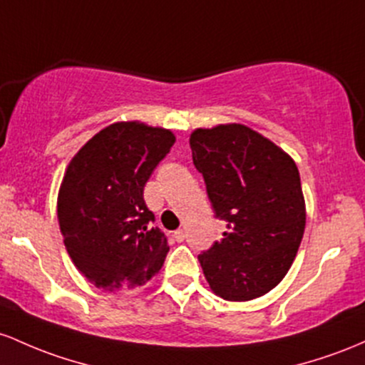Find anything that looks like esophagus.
Listing matches in <instances>:
<instances>
[{"label":"esophagus","mask_w":365,"mask_h":365,"mask_svg":"<svg viewBox=\"0 0 365 365\" xmlns=\"http://www.w3.org/2000/svg\"><path fill=\"white\" fill-rule=\"evenodd\" d=\"M174 240L178 241V243H182L184 237H186V232H184V229H178V231H174Z\"/></svg>","instance_id":"34e87169"}]
</instances>
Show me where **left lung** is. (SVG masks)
Returning a JSON list of instances; mask_svg holds the SVG:
<instances>
[{
    "mask_svg": "<svg viewBox=\"0 0 365 365\" xmlns=\"http://www.w3.org/2000/svg\"><path fill=\"white\" fill-rule=\"evenodd\" d=\"M195 167L203 174L224 237L198 255L217 297L248 302L269 293L292 267L305 231V198L297 163L271 139L243 124L191 133Z\"/></svg>",
    "mask_w": 365,
    "mask_h": 365,
    "instance_id": "left-lung-1",
    "label": "left lung"
}]
</instances>
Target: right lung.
<instances>
[{
  "label": "right lung",
  "mask_w": 365,
  "mask_h": 365,
  "mask_svg": "<svg viewBox=\"0 0 365 365\" xmlns=\"http://www.w3.org/2000/svg\"><path fill=\"white\" fill-rule=\"evenodd\" d=\"M174 141L170 129L113 122L65 169L56 200L60 232L76 267L103 292L145 286L165 262L167 236L151 227L155 215L143 190Z\"/></svg>",
  "instance_id": "1"
}]
</instances>
